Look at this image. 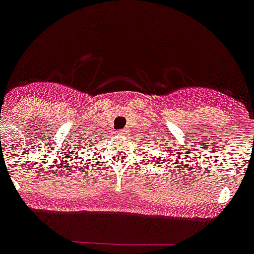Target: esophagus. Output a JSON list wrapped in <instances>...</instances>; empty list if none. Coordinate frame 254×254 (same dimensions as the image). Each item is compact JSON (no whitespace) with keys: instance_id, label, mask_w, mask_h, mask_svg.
<instances>
[{"instance_id":"34e87169","label":"esophagus","mask_w":254,"mask_h":254,"mask_svg":"<svg viewBox=\"0 0 254 254\" xmlns=\"http://www.w3.org/2000/svg\"><path fill=\"white\" fill-rule=\"evenodd\" d=\"M118 134L123 135V136H125V135L127 134V129H122V130H119V131H118Z\"/></svg>"}]
</instances>
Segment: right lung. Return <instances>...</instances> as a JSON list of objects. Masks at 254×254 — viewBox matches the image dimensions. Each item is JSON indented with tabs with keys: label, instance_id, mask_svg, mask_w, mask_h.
Segmentation results:
<instances>
[{
	"label": "right lung",
	"instance_id": "right-lung-1",
	"mask_svg": "<svg viewBox=\"0 0 254 254\" xmlns=\"http://www.w3.org/2000/svg\"><path fill=\"white\" fill-rule=\"evenodd\" d=\"M85 143H86V141H85ZM79 158H80V156H79Z\"/></svg>",
	"mask_w": 254,
	"mask_h": 254
}]
</instances>
